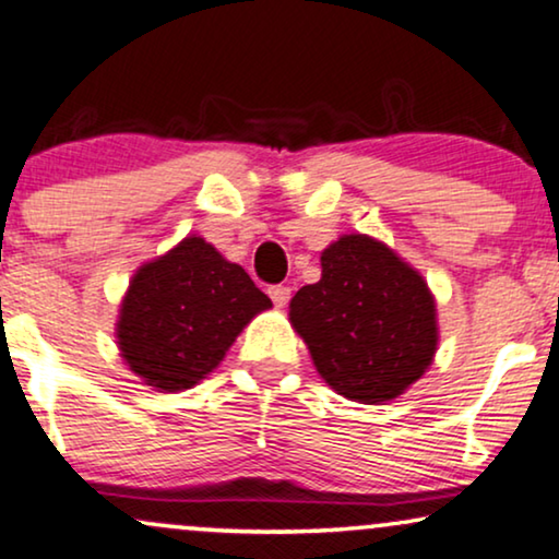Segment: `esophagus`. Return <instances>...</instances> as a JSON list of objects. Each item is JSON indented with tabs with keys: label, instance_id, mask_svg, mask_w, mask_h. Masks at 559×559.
<instances>
[{
	"label": "esophagus",
	"instance_id": "esophagus-1",
	"mask_svg": "<svg viewBox=\"0 0 559 559\" xmlns=\"http://www.w3.org/2000/svg\"><path fill=\"white\" fill-rule=\"evenodd\" d=\"M267 296H271L275 307H286L288 299H292V288H288V286H271V288H267Z\"/></svg>",
	"mask_w": 559,
	"mask_h": 559
}]
</instances>
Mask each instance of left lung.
I'll return each mask as SVG.
<instances>
[{"instance_id": "1", "label": "left lung", "mask_w": 559, "mask_h": 559, "mask_svg": "<svg viewBox=\"0 0 559 559\" xmlns=\"http://www.w3.org/2000/svg\"><path fill=\"white\" fill-rule=\"evenodd\" d=\"M322 278L296 292L288 322L317 373L360 404L399 399L435 362L437 299L412 263L370 235H340L322 250Z\"/></svg>"}]
</instances>
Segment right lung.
Returning a JSON list of instances; mask_svg holds the SVG:
<instances>
[{"label":"right lung","mask_w":559,"mask_h":559,"mask_svg":"<svg viewBox=\"0 0 559 559\" xmlns=\"http://www.w3.org/2000/svg\"><path fill=\"white\" fill-rule=\"evenodd\" d=\"M271 307L242 265L189 235L132 273L115 324L119 355L155 391L193 389Z\"/></svg>","instance_id":"1"}]
</instances>
